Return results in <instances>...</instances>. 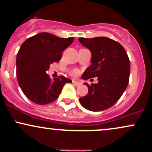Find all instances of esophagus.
<instances>
[{
	"label": "esophagus",
	"instance_id": "1",
	"mask_svg": "<svg viewBox=\"0 0 152 152\" xmlns=\"http://www.w3.org/2000/svg\"><path fill=\"white\" fill-rule=\"evenodd\" d=\"M72 83H73V84L74 85V86H80V85L81 84V83H80V82H78V81H75V80H73V81H72Z\"/></svg>",
	"mask_w": 152,
	"mask_h": 152
}]
</instances>
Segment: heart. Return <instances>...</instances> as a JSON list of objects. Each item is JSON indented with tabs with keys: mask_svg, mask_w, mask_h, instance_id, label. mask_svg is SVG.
<instances>
[{
	"mask_svg": "<svg viewBox=\"0 0 152 152\" xmlns=\"http://www.w3.org/2000/svg\"><path fill=\"white\" fill-rule=\"evenodd\" d=\"M78 74H79V71H78L77 69H74V70L71 71V74L72 75V76H77Z\"/></svg>",
	"mask_w": 152,
	"mask_h": 152,
	"instance_id": "b5f03b06",
	"label": "heart"
}]
</instances>
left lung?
I'll return each mask as SVG.
<instances>
[{"label": "left lung", "mask_w": 152, "mask_h": 152, "mask_svg": "<svg viewBox=\"0 0 152 152\" xmlns=\"http://www.w3.org/2000/svg\"><path fill=\"white\" fill-rule=\"evenodd\" d=\"M79 42L91 53V65L81 78L97 77L98 83L89 86L86 96L79 99L85 109L104 111L117 102L126 90L129 80L130 61L126 50L119 43L107 37L78 38Z\"/></svg>", "instance_id": "8db88e82"}]
</instances>
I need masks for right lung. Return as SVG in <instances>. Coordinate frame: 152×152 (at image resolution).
<instances>
[{"mask_svg": "<svg viewBox=\"0 0 152 152\" xmlns=\"http://www.w3.org/2000/svg\"><path fill=\"white\" fill-rule=\"evenodd\" d=\"M74 38H58L43 32L24 41L16 57V75L20 88L29 100L39 105L53 102L63 87L72 81L64 76L50 78L46 71L50 64L58 62L62 52Z\"/></svg>", "mask_w": 152, "mask_h": 152, "instance_id": "add662e5", "label": "right lung"}]
</instances>
